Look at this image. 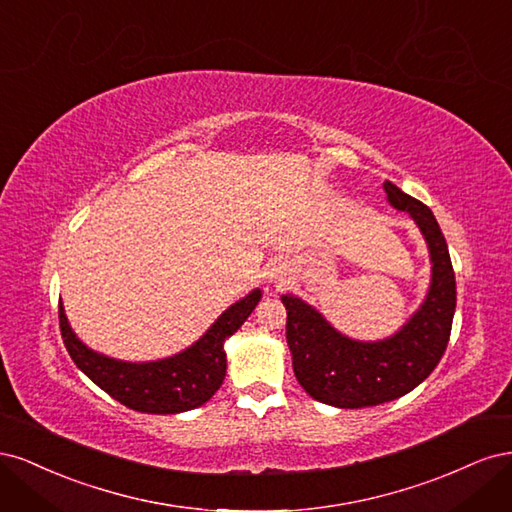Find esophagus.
<instances>
[{"label":"esophagus","mask_w":512,"mask_h":512,"mask_svg":"<svg viewBox=\"0 0 512 512\" xmlns=\"http://www.w3.org/2000/svg\"><path fill=\"white\" fill-rule=\"evenodd\" d=\"M265 277L269 284H282L286 280V267L282 265V262H273V265L267 267Z\"/></svg>","instance_id":"obj_1"}]
</instances>
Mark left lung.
<instances>
[{
    "label": "left lung",
    "instance_id": "obj_1",
    "mask_svg": "<svg viewBox=\"0 0 512 512\" xmlns=\"http://www.w3.org/2000/svg\"><path fill=\"white\" fill-rule=\"evenodd\" d=\"M389 203L408 211L431 254V286L421 309L393 337L354 342L335 331L312 305L284 294L286 342L299 384L335 408H367L410 393L440 363L451 337L457 288L448 245L429 207L384 181Z\"/></svg>",
    "mask_w": 512,
    "mask_h": 512
}]
</instances>
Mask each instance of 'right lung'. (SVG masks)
I'll return each instance as SVG.
<instances>
[{
	"label": "right lung",
	"mask_w": 512,
	"mask_h": 512,
	"mask_svg": "<svg viewBox=\"0 0 512 512\" xmlns=\"http://www.w3.org/2000/svg\"><path fill=\"white\" fill-rule=\"evenodd\" d=\"M260 290L230 305L211 329L175 356L151 363H126L89 350L70 329L59 303V329L68 354L83 374L126 408L147 414H177L203 406L226 376L224 342L254 312Z\"/></svg>",
	"instance_id": "1"
}]
</instances>
